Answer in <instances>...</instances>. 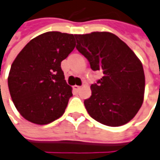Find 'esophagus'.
I'll return each instance as SVG.
<instances>
[{
	"instance_id": "34e87169",
	"label": "esophagus",
	"mask_w": 160,
	"mask_h": 160,
	"mask_svg": "<svg viewBox=\"0 0 160 160\" xmlns=\"http://www.w3.org/2000/svg\"><path fill=\"white\" fill-rule=\"evenodd\" d=\"M80 88H81V87L80 86H78V85H74L73 86V89L74 90H75V91H79V90H80Z\"/></svg>"
}]
</instances>
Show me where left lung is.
<instances>
[{
    "label": "left lung",
    "mask_w": 160,
    "mask_h": 160,
    "mask_svg": "<svg viewBox=\"0 0 160 160\" xmlns=\"http://www.w3.org/2000/svg\"><path fill=\"white\" fill-rule=\"evenodd\" d=\"M77 48L103 78L91 86L84 100L89 115L96 121L117 127L127 124L142 106L145 79L142 62L124 42L111 32L75 35Z\"/></svg>",
    "instance_id": "left-lung-1"
}]
</instances>
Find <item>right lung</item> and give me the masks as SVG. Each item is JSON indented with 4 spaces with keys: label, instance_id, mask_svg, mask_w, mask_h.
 Instances as JSON below:
<instances>
[{
    "label": "right lung",
    "instance_id": "obj_1",
    "mask_svg": "<svg viewBox=\"0 0 160 160\" xmlns=\"http://www.w3.org/2000/svg\"><path fill=\"white\" fill-rule=\"evenodd\" d=\"M72 34L49 31L33 38L11 65L8 84L15 108L36 124H47L65 112L72 88L61 62L76 47Z\"/></svg>",
    "mask_w": 160,
    "mask_h": 160
}]
</instances>
